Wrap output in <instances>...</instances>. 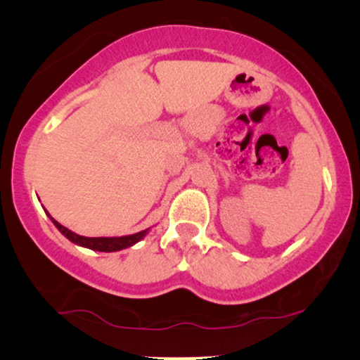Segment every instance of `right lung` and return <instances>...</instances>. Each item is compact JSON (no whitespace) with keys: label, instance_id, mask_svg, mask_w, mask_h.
<instances>
[{"label":"right lung","instance_id":"add662e5","mask_svg":"<svg viewBox=\"0 0 360 360\" xmlns=\"http://www.w3.org/2000/svg\"><path fill=\"white\" fill-rule=\"evenodd\" d=\"M49 218L52 219L53 226H56V228L60 231V233L65 236L68 240H72L73 244L82 245V248L91 249V250H100V252H116V250L127 249V248H131V245L139 243V240L142 238H146V234L149 233V229H144V231H141V233L129 234V236H120V238H85V236L75 234L73 231L67 229L65 226L57 223V221L53 219L51 214H49Z\"/></svg>","mask_w":360,"mask_h":360}]
</instances>
